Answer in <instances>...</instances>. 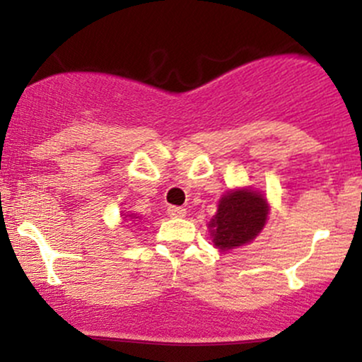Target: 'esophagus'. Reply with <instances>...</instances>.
Wrapping results in <instances>:
<instances>
[{"instance_id":"esophagus-1","label":"esophagus","mask_w":362,"mask_h":362,"mask_svg":"<svg viewBox=\"0 0 362 362\" xmlns=\"http://www.w3.org/2000/svg\"><path fill=\"white\" fill-rule=\"evenodd\" d=\"M168 216H170V218H185L187 209H185V207L170 206L168 207Z\"/></svg>"}]
</instances>
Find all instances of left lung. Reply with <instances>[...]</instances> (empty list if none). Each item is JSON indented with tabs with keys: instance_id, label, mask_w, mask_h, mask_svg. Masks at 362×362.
<instances>
[{
	"instance_id": "left-lung-1",
	"label": "left lung",
	"mask_w": 362,
	"mask_h": 362,
	"mask_svg": "<svg viewBox=\"0 0 362 362\" xmlns=\"http://www.w3.org/2000/svg\"><path fill=\"white\" fill-rule=\"evenodd\" d=\"M267 197L253 187L230 189L218 202V211L207 223L213 245L219 252L233 250L253 242L269 219Z\"/></svg>"
}]
</instances>
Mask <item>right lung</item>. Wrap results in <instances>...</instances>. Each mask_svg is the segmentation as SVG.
Listing matches in <instances>:
<instances>
[{
    "instance_id": "add662e5",
    "label": "right lung",
    "mask_w": 362,
    "mask_h": 362,
    "mask_svg": "<svg viewBox=\"0 0 362 362\" xmlns=\"http://www.w3.org/2000/svg\"><path fill=\"white\" fill-rule=\"evenodd\" d=\"M120 216H122V223H126V221H129V223H134V226H136V224H139V221H141V216L139 214H136V213H129V211H127V213H124V211H122V213H120Z\"/></svg>"
}]
</instances>
